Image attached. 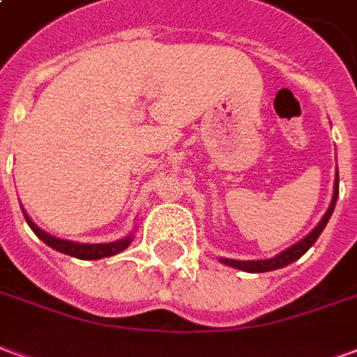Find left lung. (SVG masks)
I'll return each instance as SVG.
<instances>
[{
    "label": "left lung",
    "mask_w": 357,
    "mask_h": 357,
    "mask_svg": "<svg viewBox=\"0 0 357 357\" xmlns=\"http://www.w3.org/2000/svg\"><path fill=\"white\" fill-rule=\"evenodd\" d=\"M338 199V170L335 174V187H333V199H331V204L327 212L323 214V218L319 220V224L315 225L312 231L307 233L304 239H300L298 243H294L292 247L284 248L283 252H279L273 258H268V260H233V258H220V262L229 266V268H237L241 271H248V273H264V271H273V269H281L289 264L296 262L300 256L306 255L307 248H312L317 237L321 235V231L325 229V225L329 222L331 214L335 210V204H337Z\"/></svg>",
    "instance_id": "obj_1"
}]
</instances>
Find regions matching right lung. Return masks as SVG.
I'll use <instances>...</instances> for the list:
<instances>
[{
	"instance_id": "right-lung-1",
	"label": "right lung",
	"mask_w": 357,
	"mask_h": 357,
	"mask_svg": "<svg viewBox=\"0 0 357 357\" xmlns=\"http://www.w3.org/2000/svg\"><path fill=\"white\" fill-rule=\"evenodd\" d=\"M22 214L26 218V224L30 225V229H32L47 247L55 248L57 252H63V255L80 258V260H101V258H109V256H114L118 255V252L126 250V248L132 245L133 241V231L130 233V235H126L124 239L112 241V243H76V241L59 239L55 235L43 231L42 227H38V225L32 222V218L24 212V208H22Z\"/></svg>"
}]
</instances>
